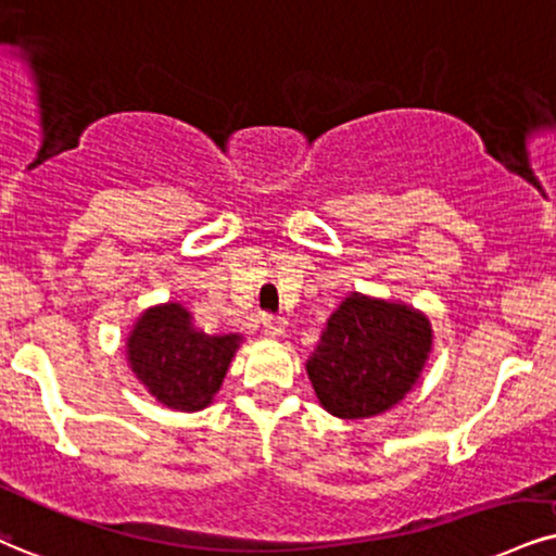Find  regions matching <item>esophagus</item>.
<instances>
[{
  "mask_svg": "<svg viewBox=\"0 0 556 556\" xmlns=\"http://www.w3.org/2000/svg\"><path fill=\"white\" fill-rule=\"evenodd\" d=\"M286 330H289L286 317H263V332L267 338H283Z\"/></svg>",
  "mask_w": 556,
  "mask_h": 556,
  "instance_id": "34e87169",
  "label": "esophagus"
}]
</instances>
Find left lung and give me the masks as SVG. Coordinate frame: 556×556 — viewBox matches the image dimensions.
Here are the masks:
<instances>
[{"mask_svg": "<svg viewBox=\"0 0 556 556\" xmlns=\"http://www.w3.org/2000/svg\"><path fill=\"white\" fill-rule=\"evenodd\" d=\"M430 351L433 327L420 309L353 291L327 319L306 374L327 413L363 420L413 392Z\"/></svg>", "mask_w": 556, "mask_h": 556, "instance_id": "obj_1", "label": "left lung"}]
</instances>
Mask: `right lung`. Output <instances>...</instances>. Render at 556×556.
Returning a JSON list of instances; mask_svg holds the SVG:
<instances>
[{
    "instance_id": "add662e5",
    "label": "right lung",
    "mask_w": 556,
    "mask_h": 556,
    "mask_svg": "<svg viewBox=\"0 0 556 556\" xmlns=\"http://www.w3.org/2000/svg\"><path fill=\"white\" fill-rule=\"evenodd\" d=\"M242 342L239 332L205 334L182 304L164 301L134 321L126 358L156 402L177 413H201L214 402Z\"/></svg>"
}]
</instances>
